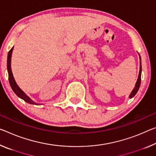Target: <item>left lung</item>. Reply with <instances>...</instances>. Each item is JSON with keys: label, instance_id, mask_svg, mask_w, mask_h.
<instances>
[{"label": "left lung", "instance_id": "8db88e82", "mask_svg": "<svg viewBox=\"0 0 156 156\" xmlns=\"http://www.w3.org/2000/svg\"><path fill=\"white\" fill-rule=\"evenodd\" d=\"M140 61H141V59H140ZM141 64V62H140ZM141 73H142V66L140 65V73H139V76H138V78H137V83L135 84V88L133 89V90L132 91L131 94H130V98H133V96H134L136 94H137L138 90H139L140 88V83H141Z\"/></svg>", "mask_w": 156, "mask_h": 156}]
</instances>
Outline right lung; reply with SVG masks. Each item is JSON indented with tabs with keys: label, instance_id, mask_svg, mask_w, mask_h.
Masks as SVG:
<instances>
[{
	"label": "right lung",
	"instance_id": "right-lung-1",
	"mask_svg": "<svg viewBox=\"0 0 156 156\" xmlns=\"http://www.w3.org/2000/svg\"><path fill=\"white\" fill-rule=\"evenodd\" d=\"M14 47H12L11 50L9 51L8 55H7V71H8V78H9V82L10 84V86L12 89V90L14 91V92L16 94L19 96V98H22V99L24 100L26 102L30 103V104H35V105H39V103L37 104L36 103H34V101H32L30 98L28 96H27L26 94H25L23 91H22L17 84L15 82V80L13 77V74L12 72L11 69V57H12V51H13Z\"/></svg>",
	"mask_w": 156,
	"mask_h": 156
}]
</instances>
